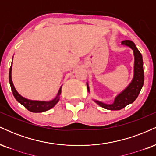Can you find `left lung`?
<instances>
[{"label":"left lung","instance_id":"1","mask_svg":"<svg viewBox=\"0 0 156 156\" xmlns=\"http://www.w3.org/2000/svg\"><path fill=\"white\" fill-rule=\"evenodd\" d=\"M122 45H127L133 51L134 53V76L130 85L122 92L119 95L116 97L115 101L112 104H105L102 102L95 101V103L101 107L108 110H120L125 108L127 105L132 103L137 98L144 84V75L143 69V60L142 55L139 52L135 44L130 40H124L121 42ZM89 90V87L87 85Z\"/></svg>","mask_w":156,"mask_h":156}]
</instances>
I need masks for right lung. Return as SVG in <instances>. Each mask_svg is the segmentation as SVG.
I'll return each instance as SVG.
<instances>
[{"label": "right lung", "instance_id": "add662e5", "mask_svg": "<svg viewBox=\"0 0 156 156\" xmlns=\"http://www.w3.org/2000/svg\"><path fill=\"white\" fill-rule=\"evenodd\" d=\"M12 63L10 67L9 73V80L11 89H12V93H13V95L15 98V99L17 100L20 103H21V104H22L26 109H28V110L30 111V112H34V113L43 112L52 108L57 103H58V101H59V96L61 93H62V87L60 88L59 91H58V94H57V96L55 97L54 99H53V101H48V102L30 101V100L24 98L23 97L21 96L20 94H19L18 92L16 91L15 87H14L13 85V83H12Z\"/></svg>", "mask_w": 156, "mask_h": 156}]
</instances>
